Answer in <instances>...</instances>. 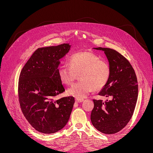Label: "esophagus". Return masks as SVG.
<instances>
[{"label": "esophagus", "instance_id": "obj_1", "mask_svg": "<svg viewBox=\"0 0 153 153\" xmlns=\"http://www.w3.org/2000/svg\"><path fill=\"white\" fill-rule=\"evenodd\" d=\"M75 101L76 103H82V101H84V100L83 99H78V98H76L75 99Z\"/></svg>", "mask_w": 153, "mask_h": 153}]
</instances>
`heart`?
<instances>
[{
  "instance_id": "1",
  "label": "heart",
  "mask_w": 153,
  "mask_h": 153,
  "mask_svg": "<svg viewBox=\"0 0 153 153\" xmlns=\"http://www.w3.org/2000/svg\"><path fill=\"white\" fill-rule=\"evenodd\" d=\"M69 66L62 65L57 69L60 80L66 85H71L76 74L80 73V81L68 90L69 96L78 99L84 98L92 90L100 91L106 86L110 79L111 69L108 62L90 52H78L68 60Z\"/></svg>"
}]
</instances>
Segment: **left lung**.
<instances>
[{"label":"left lung","instance_id":"1","mask_svg":"<svg viewBox=\"0 0 153 153\" xmlns=\"http://www.w3.org/2000/svg\"><path fill=\"white\" fill-rule=\"evenodd\" d=\"M94 49L103 50L109 62L110 79L98 94L110 100H93L91 120L99 131L110 135L121 131L132 117L138 98L137 78L131 64L116 50Z\"/></svg>","mask_w":153,"mask_h":153}]
</instances>
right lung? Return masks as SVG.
I'll return each mask as SVG.
<instances>
[{"label": "right lung", "instance_id": "obj_1", "mask_svg": "<svg viewBox=\"0 0 153 153\" xmlns=\"http://www.w3.org/2000/svg\"><path fill=\"white\" fill-rule=\"evenodd\" d=\"M71 45L37 49L22 68L18 82L20 108L26 119L36 130L51 134L66 126L75 103L73 96L55 100L65 91L57 73L59 60Z\"/></svg>", "mask_w": 153, "mask_h": 153}]
</instances>
